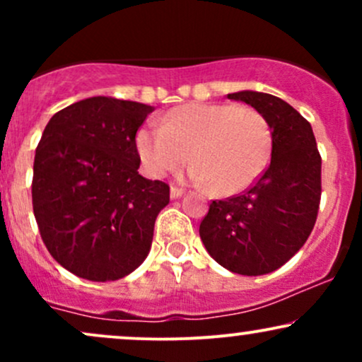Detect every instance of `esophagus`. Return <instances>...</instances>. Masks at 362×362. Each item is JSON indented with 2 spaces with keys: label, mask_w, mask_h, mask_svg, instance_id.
<instances>
[{
  "label": "esophagus",
  "mask_w": 362,
  "mask_h": 362,
  "mask_svg": "<svg viewBox=\"0 0 362 362\" xmlns=\"http://www.w3.org/2000/svg\"><path fill=\"white\" fill-rule=\"evenodd\" d=\"M182 194H184V189H180V187H170V197L172 199L182 197Z\"/></svg>",
  "instance_id": "34e87169"
}]
</instances>
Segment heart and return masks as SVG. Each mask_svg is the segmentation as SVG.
<instances>
[{
  "label": "heart",
  "instance_id": "1",
  "mask_svg": "<svg viewBox=\"0 0 362 362\" xmlns=\"http://www.w3.org/2000/svg\"><path fill=\"white\" fill-rule=\"evenodd\" d=\"M138 151L153 177H163L189 160L187 175L197 185L230 195L247 189L271 156L267 119L248 105L187 103L138 132Z\"/></svg>",
  "mask_w": 362,
  "mask_h": 362
}]
</instances>
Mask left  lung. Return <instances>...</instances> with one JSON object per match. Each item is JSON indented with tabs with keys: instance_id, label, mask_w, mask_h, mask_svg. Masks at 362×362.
<instances>
[{
	"instance_id": "8db88e82",
	"label": "left lung",
	"mask_w": 362,
	"mask_h": 362,
	"mask_svg": "<svg viewBox=\"0 0 362 362\" xmlns=\"http://www.w3.org/2000/svg\"><path fill=\"white\" fill-rule=\"evenodd\" d=\"M228 98L267 119L271 163L250 189L211 202L199 235L224 269L262 276L284 265L308 240L322 195V156L310 122L288 102L248 90Z\"/></svg>"
}]
</instances>
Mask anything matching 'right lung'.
I'll list each match as a JSON object with an SVG mask.
<instances>
[{
	"mask_svg": "<svg viewBox=\"0 0 362 362\" xmlns=\"http://www.w3.org/2000/svg\"><path fill=\"white\" fill-rule=\"evenodd\" d=\"M155 107L91 97L54 114L35 149L32 206L42 242L74 276L122 279L148 257L170 187L141 177L136 132Z\"/></svg>",
	"mask_w": 362,
	"mask_h": 362,
	"instance_id": "1",
	"label": "right lung"
}]
</instances>
